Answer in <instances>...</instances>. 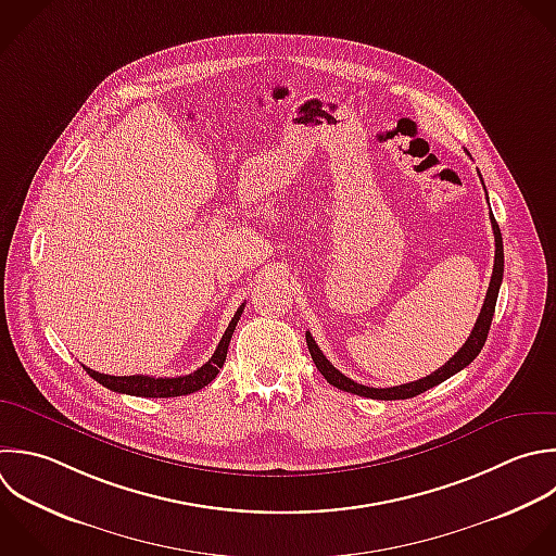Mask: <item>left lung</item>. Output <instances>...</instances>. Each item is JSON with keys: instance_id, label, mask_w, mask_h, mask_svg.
I'll return each instance as SVG.
<instances>
[{"instance_id": "obj_1", "label": "left lung", "mask_w": 556, "mask_h": 556, "mask_svg": "<svg viewBox=\"0 0 556 556\" xmlns=\"http://www.w3.org/2000/svg\"><path fill=\"white\" fill-rule=\"evenodd\" d=\"M480 176V174H478ZM482 180V178H480ZM489 202V198H486ZM491 219V228H493V239H495V258H493V274H491V282H489V289H486V295H484V304L480 308V315L473 324V330L471 334L467 337V341L463 343V348L443 365L439 367L437 371H432L430 376L426 378H419L415 382H406V384H397V387H387V389H376V387H365V384H358L354 380H350L348 376H343L326 356L324 352L319 350V345L315 343V339L311 337V332H306V345H308V352L317 365V369L321 371V376L337 389L341 391H348V393H354V395H363V397H371V400H406V397H415L437 384H441L443 380H447L450 376H454L456 371H460L463 367H467L476 356L478 352L482 350L484 341H486V334H489V326H491V319H493V313H495V300H497V291H500V285H502V274H504V248H502V235H500V226L493 217V213L489 215Z\"/></svg>"}]
</instances>
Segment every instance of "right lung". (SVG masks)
Segmentation results:
<instances>
[{"mask_svg":"<svg viewBox=\"0 0 556 556\" xmlns=\"http://www.w3.org/2000/svg\"><path fill=\"white\" fill-rule=\"evenodd\" d=\"M243 306L241 304L232 317V321L228 324L217 350L213 352V356L202 365L198 367L193 374H187V376H176V378H152V376H109V374H100V371H93L89 367L87 374L98 380L100 384H104L106 389L111 391H117V393H126V395H139V397H176V395H189L193 391H200L202 387H206L211 380H215V376L219 374V369L224 367V361H226V354H228V345H230V339H232V332L237 328V321L243 313Z\"/></svg>","mask_w":556,"mask_h":556,"instance_id":"obj_1","label":"right lung"}]
</instances>
